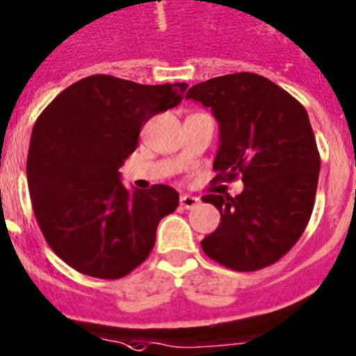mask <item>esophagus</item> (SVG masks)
Segmentation results:
<instances>
[{
  "label": "esophagus",
  "instance_id": "1",
  "mask_svg": "<svg viewBox=\"0 0 356 356\" xmlns=\"http://www.w3.org/2000/svg\"><path fill=\"white\" fill-rule=\"evenodd\" d=\"M198 204H200V198L191 197V195H182L181 197V205L184 209H195Z\"/></svg>",
  "mask_w": 356,
  "mask_h": 356
}]
</instances>
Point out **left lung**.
<instances>
[{"label":"left lung","mask_w":356,"mask_h":356,"mask_svg":"<svg viewBox=\"0 0 356 356\" xmlns=\"http://www.w3.org/2000/svg\"><path fill=\"white\" fill-rule=\"evenodd\" d=\"M219 122L216 182L241 177L237 197L205 195L221 223L202 241L209 258L237 272L268 267L297 244L313 214L320 152L304 105L257 73L209 79L186 92Z\"/></svg>","instance_id":"left-lung-1"}]
</instances>
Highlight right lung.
Listing matches in <instances>:
<instances>
[{
    "label": "right lung",
    "mask_w": 356,
    "mask_h": 356,
    "mask_svg": "<svg viewBox=\"0 0 356 356\" xmlns=\"http://www.w3.org/2000/svg\"><path fill=\"white\" fill-rule=\"evenodd\" d=\"M186 89L91 75L38 115L26 165L29 197L43 237L66 265L121 279L151 254L158 223L177 209L179 193L165 184L129 193L119 168L137 149L142 126L179 105Z\"/></svg>",
    "instance_id": "1"
}]
</instances>
